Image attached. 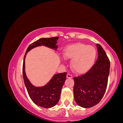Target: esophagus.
Wrapping results in <instances>:
<instances>
[{
	"label": "esophagus",
	"mask_w": 123,
	"mask_h": 123,
	"mask_svg": "<svg viewBox=\"0 0 123 123\" xmlns=\"http://www.w3.org/2000/svg\"><path fill=\"white\" fill-rule=\"evenodd\" d=\"M66 77L68 79H70V78H72V76L71 74H69V73H68L67 75H66Z\"/></svg>",
	"instance_id": "obj_1"
}]
</instances>
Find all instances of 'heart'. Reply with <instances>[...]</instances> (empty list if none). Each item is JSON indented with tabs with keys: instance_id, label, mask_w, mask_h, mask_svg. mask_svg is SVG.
<instances>
[{
	"instance_id": "b5f03b06",
	"label": "heart",
	"mask_w": 123,
	"mask_h": 123,
	"mask_svg": "<svg viewBox=\"0 0 123 123\" xmlns=\"http://www.w3.org/2000/svg\"><path fill=\"white\" fill-rule=\"evenodd\" d=\"M62 56L65 60H71L70 68L74 73L81 74L90 69L94 65L97 50L92 46L76 43L63 49Z\"/></svg>"
}]
</instances>
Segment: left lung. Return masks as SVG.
I'll return each mask as SVG.
<instances>
[{
	"mask_svg": "<svg viewBox=\"0 0 123 123\" xmlns=\"http://www.w3.org/2000/svg\"><path fill=\"white\" fill-rule=\"evenodd\" d=\"M98 58L86 74L73 78L74 101L80 106L89 108L100 102L105 94L110 71V61L102 46L97 44Z\"/></svg>",
	"mask_w": 123,
	"mask_h": 123,
	"instance_id": "left-lung-1",
	"label": "left lung"
}]
</instances>
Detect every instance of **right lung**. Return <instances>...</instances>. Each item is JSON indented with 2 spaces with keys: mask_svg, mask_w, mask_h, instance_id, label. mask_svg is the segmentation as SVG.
<instances>
[{
  "mask_svg": "<svg viewBox=\"0 0 123 123\" xmlns=\"http://www.w3.org/2000/svg\"><path fill=\"white\" fill-rule=\"evenodd\" d=\"M58 39V37L40 38L29 45L24 58L22 74L25 87L32 101L36 105L42 108H50L54 106L58 102L62 88L66 80V73L55 74L44 86L36 87L31 83L26 75L25 57L29 51L39 46H46L53 50H57L58 48L57 44Z\"/></svg>",
  "mask_w": 123,
  "mask_h": 123,
  "instance_id": "right-lung-1",
  "label": "right lung"
}]
</instances>
